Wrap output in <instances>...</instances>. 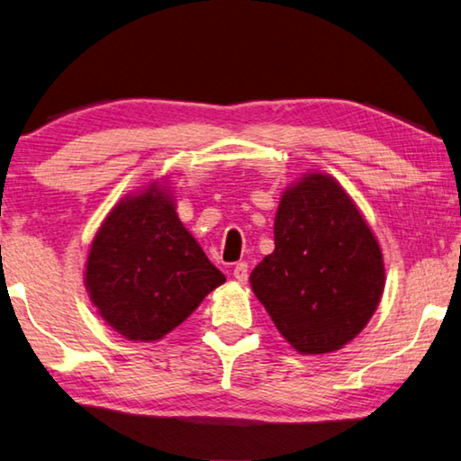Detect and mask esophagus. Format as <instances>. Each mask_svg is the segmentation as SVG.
I'll list each match as a JSON object with an SVG mask.
<instances>
[{"instance_id":"1","label":"esophagus","mask_w":461,"mask_h":461,"mask_svg":"<svg viewBox=\"0 0 461 461\" xmlns=\"http://www.w3.org/2000/svg\"><path fill=\"white\" fill-rule=\"evenodd\" d=\"M233 278H236L240 284L248 282V264L246 262L236 264V267H233Z\"/></svg>"}]
</instances>
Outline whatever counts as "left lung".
<instances>
[{
	"label": "left lung",
	"instance_id": "left-lung-1",
	"mask_svg": "<svg viewBox=\"0 0 461 461\" xmlns=\"http://www.w3.org/2000/svg\"><path fill=\"white\" fill-rule=\"evenodd\" d=\"M249 284L276 329L300 355H324L353 340L384 290L383 252L353 199L329 173L284 189L274 252Z\"/></svg>",
	"mask_w": 461,
	"mask_h": 461
}]
</instances>
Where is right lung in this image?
Listing matches in <instances>:
<instances>
[{
  "instance_id": "right-lung-1",
  "label": "right lung",
  "mask_w": 461,
  "mask_h": 461,
  "mask_svg": "<svg viewBox=\"0 0 461 461\" xmlns=\"http://www.w3.org/2000/svg\"><path fill=\"white\" fill-rule=\"evenodd\" d=\"M223 282L181 223L167 181H153L111 209L85 270L100 318L137 342L161 340Z\"/></svg>"
}]
</instances>
